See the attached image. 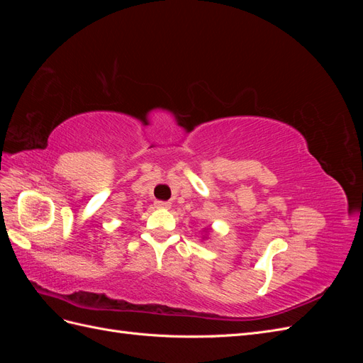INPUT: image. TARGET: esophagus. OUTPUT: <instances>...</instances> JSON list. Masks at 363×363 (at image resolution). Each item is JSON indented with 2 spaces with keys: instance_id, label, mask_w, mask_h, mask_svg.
I'll return each instance as SVG.
<instances>
[{
  "instance_id": "34e87169",
  "label": "esophagus",
  "mask_w": 363,
  "mask_h": 363,
  "mask_svg": "<svg viewBox=\"0 0 363 363\" xmlns=\"http://www.w3.org/2000/svg\"><path fill=\"white\" fill-rule=\"evenodd\" d=\"M155 206H156L157 208H169V207H171V204H169L168 201H156Z\"/></svg>"
}]
</instances>
